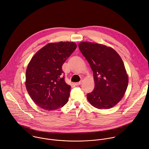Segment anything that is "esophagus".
I'll list each match as a JSON object with an SVG mask.
<instances>
[{"label":"esophagus","instance_id":"34e87169","mask_svg":"<svg viewBox=\"0 0 149 149\" xmlns=\"http://www.w3.org/2000/svg\"><path fill=\"white\" fill-rule=\"evenodd\" d=\"M82 83V81H80V82H76V83L75 84V85L76 86H78V85H81Z\"/></svg>","mask_w":149,"mask_h":149}]
</instances>
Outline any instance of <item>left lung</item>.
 Segmentation results:
<instances>
[{
  "label": "left lung",
  "mask_w": 149,
  "mask_h": 149,
  "mask_svg": "<svg viewBox=\"0 0 149 149\" xmlns=\"http://www.w3.org/2000/svg\"><path fill=\"white\" fill-rule=\"evenodd\" d=\"M79 48L93 71L95 88L87 100L99 109H110L123 97L129 78L123 62L111 47L91 42H81Z\"/></svg>",
  "instance_id": "obj_1"
}]
</instances>
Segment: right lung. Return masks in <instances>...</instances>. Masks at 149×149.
Segmentation results:
<instances>
[{"instance_id":"obj_1","label":"right lung","mask_w":149,"mask_h":149,"mask_svg":"<svg viewBox=\"0 0 149 149\" xmlns=\"http://www.w3.org/2000/svg\"><path fill=\"white\" fill-rule=\"evenodd\" d=\"M77 46L74 42L48 43L29 62L25 85L31 100L40 108L53 111L67 103L71 86L65 82L62 65Z\"/></svg>"}]
</instances>
